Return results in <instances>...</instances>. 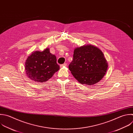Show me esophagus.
<instances>
[{
  "label": "esophagus",
  "mask_w": 133,
  "mask_h": 133,
  "mask_svg": "<svg viewBox=\"0 0 133 133\" xmlns=\"http://www.w3.org/2000/svg\"><path fill=\"white\" fill-rule=\"evenodd\" d=\"M67 66V63H64V64H61V65H60V68H62V67H63V66Z\"/></svg>",
  "instance_id": "34e87169"
}]
</instances>
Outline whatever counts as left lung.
<instances>
[{"label": "left lung", "mask_w": 133, "mask_h": 133, "mask_svg": "<svg viewBox=\"0 0 133 133\" xmlns=\"http://www.w3.org/2000/svg\"><path fill=\"white\" fill-rule=\"evenodd\" d=\"M108 64L102 51L91 45L75 48L73 59L69 65L73 76L80 83L92 85L103 77Z\"/></svg>", "instance_id": "1"}]
</instances>
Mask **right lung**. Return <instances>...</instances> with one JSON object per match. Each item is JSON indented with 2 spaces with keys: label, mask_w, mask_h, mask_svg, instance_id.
Listing matches in <instances>:
<instances>
[{
  "label": "right lung",
  "mask_w": 133,
  "mask_h": 133,
  "mask_svg": "<svg viewBox=\"0 0 133 133\" xmlns=\"http://www.w3.org/2000/svg\"><path fill=\"white\" fill-rule=\"evenodd\" d=\"M59 69L56 57L50 53L49 48L32 52L25 63L28 77L37 83L47 82Z\"/></svg>",
  "instance_id": "obj_1"
}]
</instances>
